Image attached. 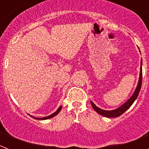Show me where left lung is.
<instances>
[{"mask_svg":"<svg viewBox=\"0 0 149 149\" xmlns=\"http://www.w3.org/2000/svg\"><path fill=\"white\" fill-rule=\"evenodd\" d=\"M142 60H141V68H140V74H139V82H138V85L136 88V90L134 93L133 95L131 96L130 99L124 104L123 105L119 107V108L116 109L114 110H101V109L98 108V107H96L95 105L93 104V101H91V104H92V107L95 110L98 114L100 115L103 116L104 117H107V118H114V117H118L120 116L122 113H124L127 109L133 104V103L134 102V101L137 98L138 95L139 93V91L141 89V86H142V79H143V71H142Z\"/></svg>","mask_w":149,"mask_h":149,"instance_id":"obj_1","label":"left lung"}]
</instances>
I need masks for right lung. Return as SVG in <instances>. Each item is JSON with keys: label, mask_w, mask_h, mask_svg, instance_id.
Returning a JSON list of instances; mask_svg holds the SVG:
<instances>
[{"label": "right lung", "mask_w": 149, "mask_h": 149, "mask_svg": "<svg viewBox=\"0 0 149 149\" xmlns=\"http://www.w3.org/2000/svg\"><path fill=\"white\" fill-rule=\"evenodd\" d=\"M61 109H62V106H60V107H59V108H58V110H56V111L55 112V113H54L53 114H51V115L48 116L43 117V118H36V119H40V120H45V119H51V118H52V117H54V116H55L57 115V114H58L59 113H60V110H61ZM31 117H33V116H31Z\"/></svg>", "instance_id": "right-lung-1"}]
</instances>
